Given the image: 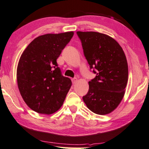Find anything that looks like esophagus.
<instances>
[{"label":"esophagus","instance_id":"1","mask_svg":"<svg viewBox=\"0 0 149 149\" xmlns=\"http://www.w3.org/2000/svg\"><path fill=\"white\" fill-rule=\"evenodd\" d=\"M71 80H72L73 84H76V82H77V81H78V79H77L76 78H74L71 79Z\"/></svg>","mask_w":149,"mask_h":149}]
</instances>
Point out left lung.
Instances as JSON below:
<instances>
[{
	"label": "left lung",
	"instance_id": "1",
	"mask_svg": "<svg viewBox=\"0 0 149 149\" xmlns=\"http://www.w3.org/2000/svg\"><path fill=\"white\" fill-rule=\"evenodd\" d=\"M84 54L95 78L88 82L87 94L82 97L86 107L98 115L116 109L125 93L129 71L121 46L109 36L95 31H77Z\"/></svg>",
	"mask_w": 149,
	"mask_h": 149
}]
</instances>
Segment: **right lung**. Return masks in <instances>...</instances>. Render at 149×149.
<instances>
[{
    "mask_svg": "<svg viewBox=\"0 0 149 149\" xmlns=\"http://www.w3.org/2000/svg\"><path fill=\"white\" fill-rule=\"evenodd\" d=\"M73 34L67 31L40 36L20 56L16 71L18 89L26 104L38 113L57 111L70 89L71 80L62 76L56 60Z\"/></svg>",
    "mask_w": 149,
    "mask_h": 149,
    "instance_id": "add662e5",
    "label": "right lung"
}]
</instances>
